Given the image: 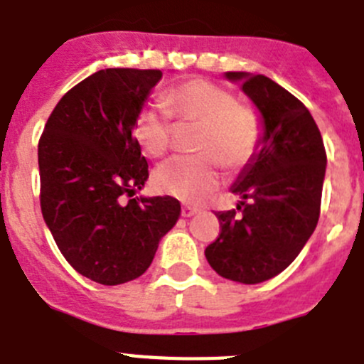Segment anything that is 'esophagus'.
Wrapping results in <instances>:
<instances>
[{
    "label": "esophagus",
    "instance_id": "34e87169",
    "mask_svg": "<svg viewBox=\"0 0 364 364\" xmlns=\"http://www.w3.org/2000/svg\"><path fill=\"white\" fill-rule=\"evenodd\" d=\"M198 211H200L198 208H193V205H184V208H182V217L189 218V217H193V215H197Z\"/></svg>",
    "mask_w": 364,
    "mask_h": 364
}]
</instances>
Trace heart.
I'll use <instances>...</instances> for the list:
<instances>
[{
	"instance_id": "heart-1",
	"label": "heart",
	"mask_w": 364,
	"mask_h": 364,
	"mask_svg": "<svg viewBox=\"0 0 364 364\" xmlns=\"http://www.w3.org/2000/svg\"><path fill=\"white\" fill-rule=\"evenodd\" d=\"M162 105L184 124L197 125L195 156H175L154 171V188L184 202H198L220 180L218 164L228 171L246 166L260 142V120L253 109L237 104L231 92L205 80H189L162 95ZM134 138L151 156H162L171 142V124L160 107L140 109Z\"/></svg>"
}]
</instances>
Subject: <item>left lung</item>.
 <instances>
[{
    "mask_svg": "<svg viewBox=\"0 0 364 364\" xmlns=\"http://www.w3.org/2000/svg\"><path fill=\"white\" fill-rule=\"evenodd\" d=\"M260 114L262 134L231 186L237 213L218 211L220 235L205 259L224 279L259 284L284 272L319 220L326 153L310 111L262 74L226 73Z\"/></svg>",
    "mask_w": 364,
    "mask_h": 364,
    "instance_id": "8db88e82",
    "label": "left lung"
}]
</instances>
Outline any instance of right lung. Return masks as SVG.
Segmentation results:
<instances>
[{"instance_id":"right-lung-1","label":"right lung","mask_w":364,"mask_h":364,"mask_svg":"<svg viewBox=\"0 0 364 364\" xmlns=\"http://www.w3.org/2000/svg\"><path fill=\"white\" fill-rule=\"evenodd\" d=\"M162 73L104 69L63 96L38 144L41 213L67 262L98 284L138 279L180 217L173 197H136L149 178L134 120Z\"/></svg>"}]
</instances>
